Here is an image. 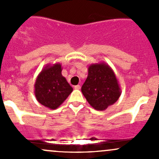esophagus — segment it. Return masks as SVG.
<instances>
[{
	"label": "esophagus",
	"instance_id": "esophagus-1",
	"mask_svg": "<svg viewBox=\"0 0 159 159\" xmlns=\"http://www.w3.org/2000/svg\"><path fill=\"white\" fill-rule=\"evenodd\" d=\"M80 89H81V86H80L79 84H78V85H75V89L79 90Z\"/></svg>",
	"mask_w": 159,
	"mask_h": 159
}]
</instances>
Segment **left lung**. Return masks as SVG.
Listing matches in <instances>:
<instances>
[{
  "label": "left lung",
  "instance_id": "8db88e82",
  "mask_svg": "<svg viewBox=\"0 0 159 159\" xmlns=\"http://www.w3.org/2000/svg\"><path fill=\"white\" fill-rule=\"evenodd\" d=\"M88 70L87 79L81 87L82 94L93 108L105 110L114 105L121 94L116 75L105 62L91 64Z\"/></svg>",
  "mask_w": 159,
  "mask_h": 159
}]
</instances>
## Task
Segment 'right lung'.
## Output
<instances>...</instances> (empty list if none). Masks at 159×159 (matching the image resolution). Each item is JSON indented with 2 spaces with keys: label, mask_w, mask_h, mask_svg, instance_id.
<instances>
[{
  "label": "right lung",
  "mask_w": 159,
  "mask_h": 159,
  "mask_svg": "<svg viewBox=\"0 0 159 159\" xmlns=\"http://www.w3.org/2000/svg\"><path fill=\"white\" fill-rule=\"evenodd\" d=\"M60 63L46 65L38 74L34 84V94L39 103L50 109L58 108L73 89L61 75Z\"/></svg>",
  "instance_id": "right-lung-1"
}]
</instances>
